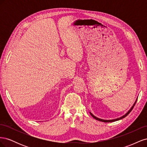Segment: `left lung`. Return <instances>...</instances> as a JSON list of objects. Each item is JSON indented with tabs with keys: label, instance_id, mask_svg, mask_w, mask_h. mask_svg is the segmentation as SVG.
Listing matches in <instances>:
<instances>
[{
	"label": "left lung",
	"instance_id": "left-lung-1",
	"mask_svg": "<svg viewBox=\"0 0 147 147\" xmlns=\"http://www.w3.org/2000/svg\"><path fill=\"white\" fill-rule=\"evenodd\" d=\"M137 98H138V97H137ZM137 98L136 99V100L135 102L134 103V104H133V105L131 107V108L127 111V112L126 113H125V114H124V115H123V116H122V117H119V118H115V119H101V118H97V117H96V116H94V115H93V114H92L91 112H90V115H91V116H92L93 118H94V119H97V120H98V121H102V122L109 123V122H114V121H118V120H120V119H123V118H125V117L127 116V115L131 112L132 110V109L134 108V105H135L136 103L137 102Z\"/></svg>",
	"mask_w": 147,
	"mask_h": 147
}]
</instances>
